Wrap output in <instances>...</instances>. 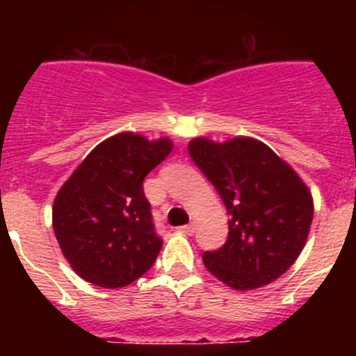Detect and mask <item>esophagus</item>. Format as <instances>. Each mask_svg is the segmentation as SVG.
<instances>
[{
    "label": "esophagus",
    "mask_w": 356,
    "mask_h": 356,
    "mask_svg": "<svg viewBox=\"0 0 356 356\" xmlns=\"http://www.w3.org/2000/svg\"><path fill=\"white\" fill-rule=\"evenodd\" d=\"M194 229H196V226H194L193 222H191V225L180 226V232H181V234H185V235H193Z\"/></svg>",
    "instance_id": "esophagus-1"
}]
</instances>
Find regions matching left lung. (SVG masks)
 Here are the masks:
<instances>
[{"label":"left lung","mask_w":356,"mask_h":356,"mask_svg":"<svg viewBox=\"0 0 356 356\" xmlns=\"http://www.w3.org/2000/svg\"><path fill=\"white\" fill-rule=\"evenodd\" d=\"M188 153L228 210V238L203 264L235 291H253L284 275L307 244L312 194L298 172L264 143L196 137Z\"/></svg>","instance_id":"left-lung-1"}]
</instances>
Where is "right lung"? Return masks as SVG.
I'll return each mask as SVG.
<instances>
[{"label":"right lung","instance_id":"1","mask_svg":"<svg viewBox=\"0 0 356 356\" xmlns=\"http://www.w3.org/2000/svg\"><path fill=\"white\" fill-rule=\"evenodd\" d=\"M168 137L122 131L97 144L53 201V229L80 278L127 287L153 266L162 248L143 181L171 153Z\"/></svg>","mask_w":356,"mask_h":356}]
</instances>
